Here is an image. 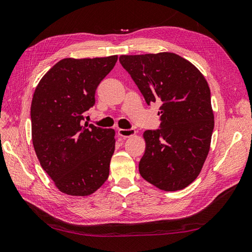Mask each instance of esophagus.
<instances>
[{"label": "esophagus", "mask_w": 252, "mask_h": 252, "mask_svg": "<svg viewBox=\"0 0 252 252\" xmlns=\"http://www.w3.org/2000/svg\"><path fill=\"white\" fill-rule=\"evenodd\" d=\"M136 131L134 128H119L118 130V135L121 137H131L133 135H135Z\"/></svg>", "instance_id": "esophagus-1"}]
</instances>
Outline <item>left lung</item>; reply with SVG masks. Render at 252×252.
I'll return each instance as SVG.
<instances>
[{
  "label": "left lung",
  "instance_id": "obj_1",
  "mask_svg": "<svg viewBox=\"0 0 252 252\" xmlns=\"http://www.w3.org/2000/svg\"><path fill=\"white\" fill-rule=\"evenodd\" d=\"M119 61L147 104H160V128L143 134L140 176L165 191L188 188L211 147L214 112L208 82L195 64L176 53L121 55Z\"/></svg>",
  "mask_w": 252,
  "mask_h": 252
}]
</instances>
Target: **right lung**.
I'll return each mask as SVG.
<instances>
[{
  "label": "right lung",
  "instance_id": "obj_1",
  "mask_svg": "<svg viewBox=\"0 0 252 252\" xmlns=\"http://www.w3.org/2000/svg\"><path fill=\"white\" fill-rule=\"evenodd\" d=\"M117 60V55L63 59L35 89L31 105L34 149L42 169L67 195H92L108 178L115 130L82 126V120Z\"/></svg>",
  "mask_w": 252,
  "mask_h": 252
}]
</instances>
